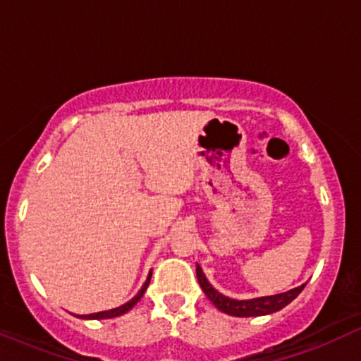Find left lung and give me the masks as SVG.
Here are the masks:
<instances>
[{"label":"left lung","mask_w":361,"mask_h":361,"mask_svg":"<svg viewBox=\"0 0 361 361\" xmlns=\"http://www.w3.org/2000/svg\"><path fill=\"white\" fill-rule=\"evenodd\" d=\"M197 279L200 283L202 290L205 292V295L209 297L210 302L222 312L229 314V316L235 317H258V316H267V314H273L276 310L283 309L285 305H288L290 302L295 299L297 295L304 290L305 285L288 290L285 293H279V295H270V297H259V299H251V300H235L229 299V297L222 295L221 292H217L212 285L209 283L205 279L202 268L197 264Z\"/></svg>","instance_id":"1"}]
</instances>
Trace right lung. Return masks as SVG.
Masks as SVG:
<instances>
[{
    "label": "right lung",
    "mask_w": 361,
    "mask_h": 361,
    "mask_svg": "<svg viewBox=\"0 0 361 361\" xmlns=\"http://www.w3.org/2000/svg\"><path fill=\"white\" fill-rule=\"evenodd\" d=\"M149 280H151V273H149V276H147L146 283L142 285V288H140V292H139L137 295H135L134 299H132L130 302H127V304L120 305V307H117V309L103 310V312H97V314H88V316H81V317H82V319H110V317H117V316H122V314L128 312V310H130L132 307H134V305L137 304V302L140 300V297H142V295H144V292H146V288H147V285H149Z\"/></svg>",
    "instance_id": "obj_1"
}]
</instances>
